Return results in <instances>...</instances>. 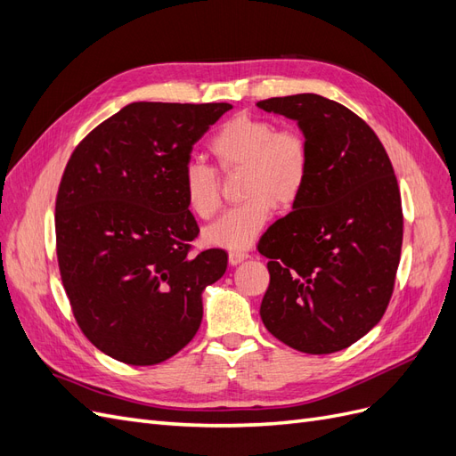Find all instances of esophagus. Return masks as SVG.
I'll use <instances>...</instances> for the list:
<instances>
[{
  "instance_id": "34e87169",
  "label": "esophagus",
  "mask_w": 456,
  "mask_h": 456,
  "mask_svg": "<svg viewBox=\"0 0 456 456\" xmlns=\"http://www.w3.org/2000/svg\"><path fill=\"white\" fill-rule=\"evenodd\" d=\"M247 258H249V255L243 253V251H232V253H228V262H230L232 266L241 265V262L247 260Z\"/></svg>"
}]
</instances>
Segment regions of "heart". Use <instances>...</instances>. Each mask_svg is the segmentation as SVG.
Here are the masks:
<instances>
[{"label":"heart","mask_w":456,"mask_h":456,"mask_svg":"<svg viewBox=\"0 0 456 456\" xmlns=\"http://www.w3.org/2000/svg\"><path fill=\"white\" fill-rule=\"evenodd\" d=\"M218 167L243 169L245 201L205 228V241L230 251H245L258 240L273 207H291L305 191L310 173V150L295 131H275L268 119L236 116L209 142ZM183 194L196 216L213 218L220 209V186L213 167L190 161L183 173Z\"/></svg>","instance_id":"b5f03b06"}]
</instances>
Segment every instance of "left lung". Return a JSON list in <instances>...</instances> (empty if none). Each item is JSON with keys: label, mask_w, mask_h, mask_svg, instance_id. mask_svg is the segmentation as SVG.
Listing matches in <instances>:
<instances>
[{"label": "left lung", "mask_w": 456, "mask_h": 456, "mask_svg": "<svg viewBox=\"0 0 456 456\" xmlns=\"http://www.w3.org/2000/svg\"><path fill=\"white\" fill-rule=\"evenodd\" d=\"M256 106L297 121L310 150L305 191L258 243L270 258L262 323L298 352L333 354L380 322L394 291L403 241L394 167L375 131L325 96Z\"/></svg>", "instance_id": "left-lung-1"}]
</instances>
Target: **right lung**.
Returning <instances> with one entry per match:
<instances>
[{
    "label": "right lung",
    "instance_id": "obj_1",
    "mask_svg": "<svg viewBox=\"0 0 456 456\" xmlns=\"http://www.w3.org/2000/svg\"><path fill=\"white\" fill-rule=\"evenodd\" d=\"M228 102H133L93 129L68 161L54 213L62 283L96 348L156 365L194 338L203 291L228 255H190L200 233L183 194L194 144Z\"/></svg>",
    "mask_w": 456,
    "mask_h": 456
}]
</instances>
